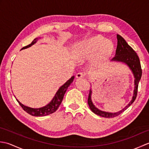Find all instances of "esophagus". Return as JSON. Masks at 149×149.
<instances>
[{
    "instance_id": "obj_1",
    "label": "esophagus",
    "mask_w": 149,
    "mask_h": 149,
    "mask_svg": "<svg viewBox=\"0 0 149 149\" xmlns=\"http://www.w3.org/2000/svg\"><path fill=\"white\" fill-rule=\"evenodd\" d=\"M84 77V74L83 72H78L76 74V77L77 78H82Z\"/></svg>"
}]
</instances>
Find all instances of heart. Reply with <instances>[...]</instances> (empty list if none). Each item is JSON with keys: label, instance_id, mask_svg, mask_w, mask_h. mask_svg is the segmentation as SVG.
I'll return each instance as SVG.
<instances>
[{"label": "heart", "instance_id": "obj_1", "mask_svg": "<svg viewBox=\"0 0 149 149\" xmlns=\"http://www.w3.org/2000/svg\"><path fill=\"white\" fill-rule=\"evenodd\" d=\"M111 43L103 40L101 36L90 38L79 43L75 49V56L78 59H88L93 58L101 59L110 52Z\"/></svg>", "mask_w": 149, "mask_h": 149}]
</instances>
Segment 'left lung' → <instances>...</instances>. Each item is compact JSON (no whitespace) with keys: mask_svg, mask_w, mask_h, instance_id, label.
Returning <instances> with one entry per match:
<instances>
[{"mask_svg":"<svg viewBox=\"0 0 149 149\" xmlns=\"http://www.w3.org/2000/svg\"><path fill=\"white\" fill-rule=\"evenodd\" d=\"M117 40H118V44H117V47L116 49L115 56L114 57L112 60H114V61L123 62L129 66V67L131 69V70L132 71V72H133L134 76L135 78L134 79L135 86H134L133 97H132V100L129 102L128 105L126 107H125L122 110L120 111L117 113H114L102 111L98 109L97 107H95V106L93 104L92 102H91V90H90L89 95H88V104L90 106V108L95 114H96V115L102 117H105V118H114V117L118 116L122 112L124 111L125 110L127 109L128 107L134 102L136 98L137 97L138 84H139V81H140V79L141 77V74H142V70L141 67L140 61L136 52L134 50L132 49L131 47H130L128 45L127 43L125 42V40L123 39L121 36L118 35V34H117Z\"/></svg>","mask_w":149,"mask_h":149,"instance_id":"1","label":"left lung"}]
</instances>
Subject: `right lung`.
I'll return each instance as SVG.
<instances>
[{"instance_id": "add662e5", "label": "right lung", "mask_w": 149, "mask_h": 149, "mask_svg": "<svg viewBox=\"0 0 149 149\" xmlns=\"http://www.w3.org/2000/svg\"><path fill=\"white\" fill-rule=\"evenodd\" d=\"M37 40H38V38L34 39L33 42H31V44L26 47H24L22 49V50L27 49L28 47H31V45H34V44L37 42ZM74 79V76H72L69 80L66 81L62 86L60 87L58 91H57V93H56L54 97L53 98V99L52 100L51 102H50L49 104H47V106H44L43 107H41V108H38V109L31 108L29 107L23 105V104H21L17 99V100L18 101V104H20V106L22 107V109L31 115L34 116H43L50 115V114L54 113L58 109L59 105L61 104L62 102L63 97H64V95L66 92V90H67L69 85L73 82Z\"/></svg>"}]
</instances>
